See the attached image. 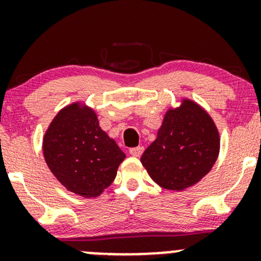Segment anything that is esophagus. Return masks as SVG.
Returning <instances> with one entry per match:
<instances>
[{
	"mask_svg": "<svg viewBox=\"0 0 261 261\" xmlns=\"http://www.w3.org/2000/svg\"><path fill=\"white\" fill-rule=\"evenodd\" d=\"M143 150H144V148L143 147H136V148H130L129 149V154L133 156H141Z\"/></svg>",
	"mask_w": 261,
	"mask_h": 261,
	"instance_id": "1",
	"label": "esophagus"
}]
</instances>
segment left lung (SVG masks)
<instances>
[{"mask_svg": "<svg viewBox=\"0 0 261 261\" xmlns=\"http://www.w3.org/2000/svg\"><path fill=\"white\" fill-rule=\"evenodd\" d=\"M219 133L204 109L190 100L165 114L141 162L159 186L183 190L208 174L219 154Z\"/></svg>", "mask_w": 261, "mask_h": 261, "instance_id": "left-lung-1", "label": "left lung"}]
</instances>
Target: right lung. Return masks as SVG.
I'll return each instance as SVG.
<instances>
[{"mask_svg": "<svg viewBox=\"0 0 261 261\" xmlns=\"http://www.w3.org/2000/svg\"><path fill=\"white\" fill-rule=\"evenodd\" d=\"M43 154L56 178L71 192L97 197L111 186L125 158L100 129L96 113L78 105L66 107L44 134Z\"/></svg>", "mask_w": 261, "mask_h": 261, "instance_id": "1", "label": "right lung"}]
</instances>
